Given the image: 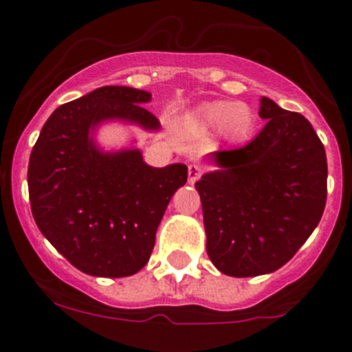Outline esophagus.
<instances>
[{"label": "esophagus", "instance_id": "1", "mask_svg": "<svg viewBox=\"0 0 352 352\" xmlns=\"http://www.w3.org/2000/svg\"><path fill=\"white\" fill-rule=\"evenodd\" d=\"M201 174H203V167L195 166V164H190V166H188V182L195 183L201 178Z\"/></svg>", "mask_w": 352, "mask_h": 352}]
</instances>
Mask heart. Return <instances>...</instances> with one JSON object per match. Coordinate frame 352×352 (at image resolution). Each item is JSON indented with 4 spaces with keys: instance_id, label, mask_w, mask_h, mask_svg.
<instances>
[{
    "instance_id": "1",
    "label": "heart",
    "mask_w": 352,
    "mask_h": 352,
    "mask_svg": "<svg viewBox=\"0 0 352 352\" xmlns=\"http://www.w3.org/2000/svg\"><path fill=\"white\" fill-rule=\"evenodd\" d=\"M199 123L204 129L223 130L227 139H247L254 129V113L239 102H211L199 111Z\"/></svg>"
}]
</instances>
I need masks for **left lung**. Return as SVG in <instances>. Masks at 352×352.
<instances>
[{
  "mask_svg": "<svg viewBox=\"0 0 352 352\" xmlns=\"http://www.w3.org/2000/svg\"><path fill=\"white\" fill-rule=\"evenodd\" d=\"M268 120L254 141L214 151L219 169L195 183L206 250L229 276L282 268L317 227L326 206L328 164L310 121L261 98Z\"/></svg>",
  "mask_w": 352,
  "mask_h": 352,
  "instance_id": "1",
  "label": "left lung"
}]
</instances>
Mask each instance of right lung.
Segmentation results:
<instances>
[{
	"label": "right lung",
	"instance_id": "1",
	"mask_svg": "<svg viewBox=\"0 0 352 352\" xmlns=\"http://www.w3.org/2000/svg\"><path fill=\"white\" fill-rule=\"evenodd\" d=\"M151 93L104 86L60 105L45 121L28 166L31 213L40 232L82 273L120 278L144 268L185 164L157 167L139 149L105 153L93 141L102 121L146 130L160 121L142 104Z\"/></svg>",
	"mask_w": 352,
	"mask_h": 352
}]
</instances>
